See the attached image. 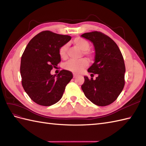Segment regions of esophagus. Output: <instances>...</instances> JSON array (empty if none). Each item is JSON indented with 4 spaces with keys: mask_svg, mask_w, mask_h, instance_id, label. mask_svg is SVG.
Instances as JSON below:
<instances>
[{
    "mask_svg": "<svg viewBox=\"0 0 146 146\" xmlns=\"http://www.w3.org/2000/svg\"><path fill=\"white\" fill-rule=\"evenodd\" d=\"M73 76H74V78H76L78 76V75H77L76 74H73Z\"/></svg>",
    "mask_w": 146,
    "mask_h": 146,
    "instance_id": "34e87169",
    "label": "esophagus"
}]
</instances>
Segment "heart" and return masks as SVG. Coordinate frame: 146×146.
Returning a JSON list of instances; mask_svg holds the SVG:
<instances>
[{
  "mask_svg": "<svg viewBox=\"0 0 146 146\" xmlns=\"http://www.w3.org/2000/svg\"><path fill=\"white\" fill-rule=\"evenodd\" d=\"M73 43L82 51H83V54L84 55L87 56L90 58H93L94 54L90 50H88L90 48V43L85 39L77 37L74 39ZM66 50H67V45L66 44L63 45L59 48V55L61 58H66V56H67ZM88 65V61L87 60L82 58L78 61L70 60L64 64V68L66 70H70V71L74 73H80L87 67Z\"/></svg>",
  "mask_w": 146,
  "mask_h": 146,
  "instance_id": "b5f03b06",
  "label": "heart"
}]
</instances>
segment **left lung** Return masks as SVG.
<instances>
[{"label": "left lung", "instance_id": "left-lung-1", "mask_svg": "<svg viewBox=\"0 0 146 146\" xmlns=\"http://www.w3.org/2000/svg\"><path fill=\"white\" fill-rule=\"evenodd\" d=\"M82 37L93 43L96 51L95 61L88 72L98 75L96 80L84 77L82 89L94 104L108 105L117 99L125 85V67L122 53L111 38L100 32L83 33Z\"/></svg>", "mask_w": 146, "mask_h": 146}]
</instances>
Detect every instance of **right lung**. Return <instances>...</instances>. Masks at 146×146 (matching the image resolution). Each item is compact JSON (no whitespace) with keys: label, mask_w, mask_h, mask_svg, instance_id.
Wrapping results in <instances>:
<instances>
[{"label":"right lung","mask_w":146,"mask_h":146,"mask_svg":"<svg viewBox=\"0 0 146 146\" xmlns=\"http://www.w3.org/2000/svg\"><path fill=\"white\" fill-rule=\"evenodd\" d=\"M71 39L68 35L42 31L29 42L21 57L22 85L30 98L41 106H50L61 99L73 77L71 72L61 70L51 75L60 61L59 48Z\"/></svg>","instance_id":"1"}]
</instances>
